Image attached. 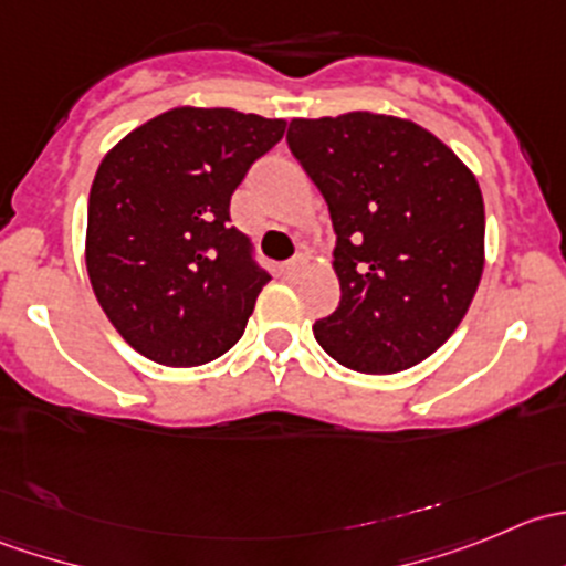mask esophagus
<instances>
[{"mask_svg": "<svg viewBox=\"0 0 566 566\" xmlns=\"http://www.w3.org/2000/svg\"><path fill=\"white\" fill-rule=\"evenodd\" d=\"M301 271H304V260H301V256H298V260H293V262H284V265L279 268V273H282L284 279H295Z\"/></svg>", "mask_w": 566, "mask_h": 566, "instance_id": "obj_1", "label": "esophagus"}]
</instances>
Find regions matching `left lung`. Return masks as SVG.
<instances>
[{
  "instance_id": "obj_1",
  "label": "left lung",
  "mask_w": 566,
  "mask_h": 566,
  "mask_svg": "<svg viewBox=\"0 0 566 566\" xmlns=\"http://www.w3.org/2000/svg\"><path fill=\"white\" fill-rule=\"evenodd\" d=\"M287 142L336 232L342 298L315 339L356 373L416 367L458 331L482 279L476 177L436 134L394 114L295 117Z\"/></svg>"
}]
</instances>
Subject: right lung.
Instances as JSON below:
<instances>
[{"label": "right lung", "mask_w": 566, "mask_h": 566, "mask_svg": "<svg viewBox=\"0 0 566 566\" xmlns=\"http://www.w3.org/2000/svg\"><path fill=\"white\" fill-rule=\"evenodd\" d=\"M287 119L175 106L117 142L90 188V284L117 334L164 367H199L243 336L271 276L230 227V199Z\"/></svg>", "instance_id": "add662e5"}]
</instances>
